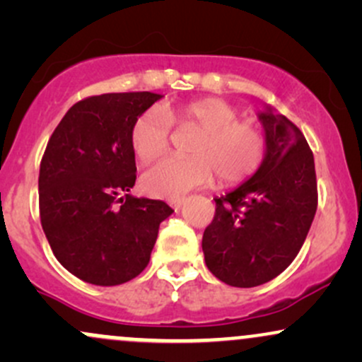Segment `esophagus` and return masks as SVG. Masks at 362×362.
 Listing matches in <instances>:
<instances>
[{"label": "esophagus", "mask_w": 362, "mask_h": 362, "mask_svg": "<svg viewBox=\"0 0 362 362\" xmlns=\"http://www.w3.org/2000/svg\"><path fill=\"white\" fill-rule=\"evenodd\" d=\"M185 204V197H177V199H172L170 201V206L175 207V209H178V207H182Z\"/></svg>", "instance_id": "obj_1"}]
</instances>
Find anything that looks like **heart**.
<instances>
[{"label": "heart", "mask_w": 362, "mask_h": 362, "mask_svg": "<svg viewBox=\"0 0 362 362\" xmlns=\"http://www.w3.org/2000/svg\"><path fill=\"white\" fill-rule=\"evenodd\" d=\"M170 124L195 129L189 146L192 156L163 158L141 177L143 190L163 199H177L190 189L213 180L236 184L248 178L264 163L267 136L252 120L238 119L226 102L206 98L187 103H161L136 119L131 129V146L138 160L151 161L167 151Z\"/></svg>", "instance_id": "b5f03b06"}]
</instances>
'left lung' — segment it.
Returning <instances> with one entry per match:
<instances>
[{
	"label": "left lung",
	"instance_id": "left-lung-1",
	"mask_svg": "<svg viewBox=\"0 0 362 362\" xmlns=\"http://www.w3.org/2000/svg\"><path fill=\"white\" fill-rule=\"evenodd\" d=\"M259 119L267 136L264 163L238 189L214 199L202 236L207 269L235 288L260 286L286 271L318 206L313 153L303 132L271 109Z\"/></svg>",
	"mask_w": 362,
	"mask_h": 362
}]
</instances>
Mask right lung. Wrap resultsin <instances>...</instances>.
I'll return each instance as SVG.
<instances>
[{"mask_svg": "<svg viewBox=\"0 0 362 362\" xmlns=\"http://www.w3.org/2000/svg\"><path fill=\"white\" fill-rule=\"evenodd\" d=\"M161 95L103 93L66 112L49 138L39 173L40 223L54 255L73 276L117 286L146 269L158 228L173 209L132 197L131 129Z\"/></svg>", "mask_w": 362, "mask_h": 362, "instance_id": "obj_1", "label": "right lung"}]
</instances>
